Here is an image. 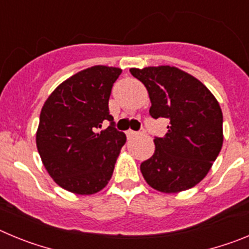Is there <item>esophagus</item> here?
<instances>
[{"label":"esophagus","mask_w":249,"mask_h":249,"mask_svg":"<svg viewBox=\"0 0 249 249\" xmlns=\"http://www.w3.org/2000/svg\"><path fill=\"white\" fill-rule=\"evenodd\" d=\"M126 135L128 138H133V137H137V136L142 135V133H141V132H135V131H127Z\"/></svg>","instance_id":"obj_1"}]
</instances>
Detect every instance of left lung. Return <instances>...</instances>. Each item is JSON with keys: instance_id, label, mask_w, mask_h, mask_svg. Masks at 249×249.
<instances>
[{"instance_id": "1", "label": "left lung", "mask_w": 249, "mask_h": 249, "mask_svg": "<svg viewBox=\"0 0 249 249\" xmlns=\"http://www.w3.org/2000/svg\"><path fill=\"white\" fill-rule=\"evenodd\" d=\"M151 100L149 114L168 118L155 153L141 163L147 183L163 193L190 190L207 176L223 144V114L212 92L177 67L131 68Z\"/></svg>"}]
</instances>
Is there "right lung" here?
Masks as SVG:
<instances>
[{
    "label": "right lung",
    "instance_id": "obj_1",
    "mask_svg": "<svg viewBox=\"0 0 249 249\" xmlns=\"http://www.w3.org/2000/svg\"><path fill=\"white\" fill-rule=\"evenodd\" d=\"M121 73V68L101 65L82 70L57 86L41 109L37 149L48 175L68 192L93 195L111 179L126 143L108 111ZM103 120L111 124L98 132Z\"/></svg>",
    "mask_w": 249,
    "mask_h": 249
}]
</instances>
